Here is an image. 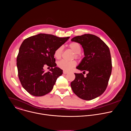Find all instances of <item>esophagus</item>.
Returning <instances> with one entry per match:
<instances>
[{
  "label": "esophagus",
  "mask_w": 131,
  "mask_h": 131,
  "mask_svg": "<svg viewBox=\"0 0 131 131\" xmlns=\"http://www.w3.org/2000/svg\"><path fill=\"white\" fill-rule=\"evenodd\" d=\"M68 73V71H65V70H64V71H63V73H64V74H66V73Z\"/></svg>",
  "instance_id": "34e87169"
}]
</instances>
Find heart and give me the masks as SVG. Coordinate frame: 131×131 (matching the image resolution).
I'll use <instances>...</instances> for the list:
<instances>
[{
	"instance_id": "1",
	"label": "heart",
	"mask_w": 131,
	"mask_h": 131,
	"mask_svg": "<svg viewBox=\"0 0 131 131\" xmlns=\"http://www.w3.org/2000/svg\"><path fill=\"white\" fill-rule=\"evenodd\" d=\"M69 48L74 53V57L77 59H80V53L81 51V47L80 44L76 42H72L69 44ZM63 51V46H60L56 49L54 52V57L55 59L58 60L60 59L62 57ZM77 65V63L75 61H67L65 60H61L58 63V66L61 69L65 70H70L72 68L74 67Z\"/></svg>"
}]
</instances>
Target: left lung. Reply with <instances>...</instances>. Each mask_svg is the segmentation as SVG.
I'll use <instances>...</instances> for the list:
<instances>
[{
	"instance_id": "obj_1",
	"label": "left lung",
	"mask_w": 131,
	"mask_h": 131,
	"mask_svg": "<svg viewBox=\"0 0 131 131\" xmlns=\"http://www.w3.org/2000/svg\"><path fill=\"white\" fill-rule=\"evenodd\" d=\"M72 41L79 43L85 57L77 69L88 72L75 74L71 82V89L77 96L90 101L102 95L106 90L111 73L112 62L109 49L99 37L91 34L78 36Z\"/></svg>"
}]
</instances>
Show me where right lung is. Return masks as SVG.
<instances>
[{"instance_id": "add662e5", "label": "right lung", "mask_w": 131, "mask_h": 131, "mask_svg": "<svg viewBox=\"0 0 131 131\" xmlns=\"http://www.w3.org/2000/svg\"><path fill=\"white\" fill-rule=\"evenodd\" d=\"M69 38L39 34L23 41L17 56L16 65L21 83L30 94L41 96L51 91L63 73V70L57 67L54 52ZM45 66L51 67L49 72H45Z\"/></svg>"}]
</instances>
